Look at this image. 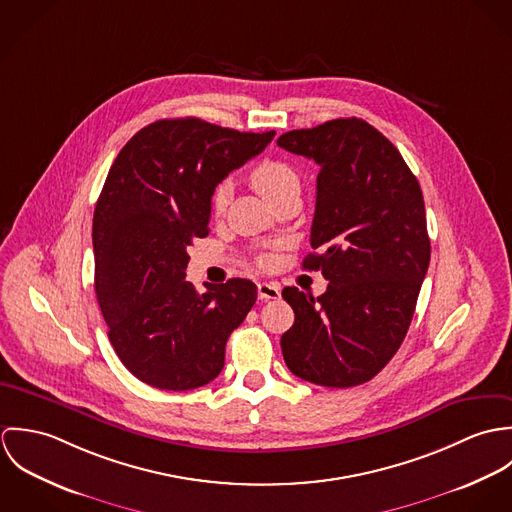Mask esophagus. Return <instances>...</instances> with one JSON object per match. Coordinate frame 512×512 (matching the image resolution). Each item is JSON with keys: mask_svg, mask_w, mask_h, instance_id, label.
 Masks as SVG:
<instances>
[{"mask_svg": "<svg viewBox=\"0 0 512 512\" xmlns=\"http://www.w3.org/2000/svg\"><path fill=\"white\" fill-rule=\"evenodd\" d=\"M258 297H260L262 301L278 299V297H280V286H278V284H268V282H260V284H258Z\"/></svg>", "mask_w": 512, "mask_h": 512, "instance_id": "obj_1", "label": "esophagus"}]
</instances>
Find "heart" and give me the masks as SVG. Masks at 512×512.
I'll use <instances>...</instances> for the list:
<instances>
[{"instance_id": "1", "label": "heart", "mask_w": 512, "mask_h": 512, "mask_svg": "<svg viewBox=\"0 0 512 512\" xmlns=\"http://www.w3.org/2000/svg\"><path fill=\"white\" fill-rule=\"evenodd\" d=\"M252 187L268 201H276L278 197H282L284 193L297 189L299 181L292 167L284 161L278 159H266L262 163H258L250 175H248ZM230 201V189L228 185H219L213 193V211L217 215H222L226 205Z\"/></svg>"}]
</instances>
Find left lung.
Here are the masks:
<instances>
[{"label": "left lung", "mask_w": 512, "mask_h": 512, "mask_svg": "<svg viewBox=\"0 0 512 512\" xmlns=\"http://www.w3.org/2000/svg\"><path fill=\"white\" fill-rule=\"evenodd\" d=\"M278 146L319 165L305 270H321L315 299L284 288L295 321L282 353L295 376L349 388L400 349L430 266L424 195L400 151L359 118L292 130Z\"/></svg>", "instance_id": "obj_1"}]
</instances>
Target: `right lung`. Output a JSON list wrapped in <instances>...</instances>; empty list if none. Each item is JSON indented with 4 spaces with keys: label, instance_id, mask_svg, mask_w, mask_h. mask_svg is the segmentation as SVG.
Wrapping results in <instances>:
<instances>
[{
    "label": "right lung",
    "instance_id": "obj_1",
    "mask_svg": "<svg viewBox=\"0 0 512 512\" xmlns=\"http://www.w3.org/2000/svg\"><path fill=\"white\" fill-rule=\"evenodd\" d=\"M276 132H238L199 118L157 120L114 159L92 220L94 290L124 366L161 390L215 380L230 333L256 303L250 280L185 282L187 248L209 234L220 181Z\"/></svg>",
    "mask_w": 512,
    "mask_h": 512
}]
</instances>
